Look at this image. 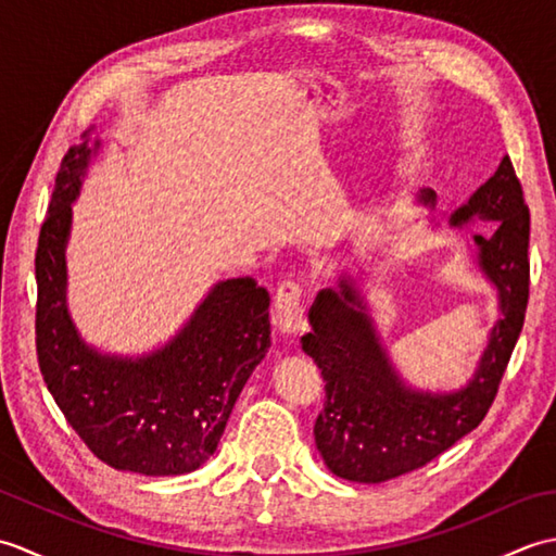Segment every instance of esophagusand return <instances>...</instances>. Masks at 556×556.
Wrapping results in <instances>:
<instances>
[{"label":"esophagus","instance_id":"1","mask_svg":"<svg viewBox=\"0 0 556 556\" xmlns=\"http://www.w3.org/2000/svg\"><path fill=\"white\" fill-rule=\"evenodd\" d=\"M303 289L299 281H281L275 296V327L281 334H299L303 329Z\"/></svg>","mask_w":556,"mask_h":556}]
</instances>
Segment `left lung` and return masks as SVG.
I'll use <instances>...</instances> for the list:
<instances>
[{"label": "left lung", "mask_w": 556, "mask_h": 556, "mask_svg": "<svg viewBox=\"0 0 556 556\" xmlns=\"http://www.w3.org/2000/svg\"><path fill=\"white\" fill-rule=\"evenodd\" d=\"M418 200L432 207L430 191H420ZM473 219L497 222L490 236L473 233V251L497 291L500 317L473 377L460 389L428 392L399 375L353 277L341 275L311 305L313 329L301 344L325 380V408L313 432L334 476L375 485L410 473L473 432L490 410L528 305L530 217L509 157L448 224L464 229Z\"/></svg>", "instance_id": "left-lung-1"}]
</instances>
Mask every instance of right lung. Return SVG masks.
Returning a JSON list of instances; mask_svg holds the SVG:
<instances>
[{
    "mask_svg": "<svg viewBox=\"0 0 556 556\" xmlns=\"http://www.w3.org/2000/svg\"><path fill=\"white\" fill-rule=\"evenodd\" d=\"M102 140L68 148L35 253V346L47 389L104 464L184 476L215 454L231 408L269 349V293L253 277L217 281L167 344L143 356L90 346L66 305V243L88 164Z\"/></svg>",
    "mask_w": 556,
    "mask_h": 556,
    "instance_id": "right-lung-1",
    "label": "right lung"
}]
</instances>
